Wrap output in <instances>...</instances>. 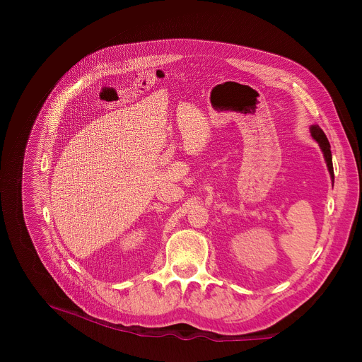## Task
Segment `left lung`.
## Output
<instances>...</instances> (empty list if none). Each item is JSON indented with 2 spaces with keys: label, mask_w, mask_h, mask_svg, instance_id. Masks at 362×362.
Wrapping results in <instances>:
<instances>
[{
  "label": "left lung",
  "mask_w": 362,
  "mask_h": 362,
  "mask_svg": "<svg viewBox=\"0 0 362 362\" xmlns=\"http://www.w3.org/2000/svg\"><path fill=\"white\" fill-rule=\"evenodd\" d=\"M310 132H311L313 139L320 145V148H321V151H322V156H325V160H326V164H327V168H329L330 177H332V180L334 182L333 163H332V151H330L329 139H327V136L325 135V132L321 130V127H320L318 124H313V126L310 127Z\"/></svg>",
  "instance_id": "1"
}]
</instances>
